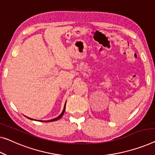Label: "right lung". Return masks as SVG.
Instances as JSON below:
<instances>
[{"instance_id":"obj_1","label":"right lung","mask_w":155,"mask_h":155,"mask_svg":"<svg viewBox=\"0 0 155 155\" xmlns=\"http://www.w3.org/2000/svg\"><path fill=\"white\" fill-rule=\"evenodd\" d=\"M65 106H66V102H65V104H64V108H63V112L61 113V114L59 116H58L57 117H55V118H54V119H52V120H46V121H45V120H40V121H41V122H52V121H55V120H57L60 119L62 116H63V114H64V110H65ZM28 118L30 119V120H33V119H32V118H30V117H28Z\"/></svg>"}]
</instances>
